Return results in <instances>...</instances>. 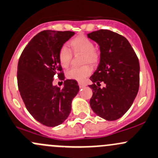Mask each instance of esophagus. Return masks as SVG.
<instances>
[{"label": "esophagus", "mask_w": 158, "mask_h": 158, "mask_svg": "<svg viewBox=\"0 0 158 158\" xmlns=\"http://www.w3.org/2000/svg\"><path fill=\"white\" fill-rule=\"evenodd\" d=\"M79 86L80 89H82V88H84L85 86H86V84L82 83V82H79Z\"/></svg>", "instance_id": "1"}]
</instances>
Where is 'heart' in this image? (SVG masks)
I'll list each match as a JSON object with an SVG mask.
<instances>
[{"label": "heart", "instance_id": "heart-1", "mask_svg": "<svg viewBox=\"0 0 158 158\" xmlns=\"http://www.w3.org/2000/svg\"><path fill=\"white\" fill-rule=\"evenodd\" d=\"M71 49L75 54L81 53L83 54L82 63L95 65L100 60V54L94 48V44L92 40L84 35H79L69 41ZM58 58L60 65L66 68L70 64L72 60V53L66 46H63L60 49ZM92 68L89 65L80 67H73L66 72V77L77 82H84L85 79L92 73Z\"/></svg>", "mask_w": 158, "mask_h": 158}]
</instances>
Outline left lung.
<instances>
[{"mask_svg": "<svg viewBox=\"0 0 158 158\" xmlns=\"http://www.w3.org/2000/svg\"><path fill=\"white\" fill-rule=\"evenodd\" d=\"M88 38L98 44L100 62L90 77L92 110L101 118L113 121L130 108L139 88V62L128 40L107 29L89 33ZM101 82L106 85L102 89Z\"/></svg>", "mask_w": 158, "mask_h": 158, "instance_id": "obj_1", "label": "left lung"}]
</instances>
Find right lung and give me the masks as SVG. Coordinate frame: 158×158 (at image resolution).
<instances>
[{
    "mask_svg": "<svg viewBox=\"0 0 158 158\" xmlns=\"http://www.w3.org/2000/svg\"><path fill=\"white\" fill-rule=\"evenodd\" d=\"M74 34L70 31H41L26 45L18 62L17 83L23 102L29 114L46 127H57L65 121L79 92L73 79L64 81L62 89L53 85L55 75L64 79L58 54Z\"/></svg>",
    "mask_w": 158,
    "mask_h": 158,
    "instance_id": "obj_1",
    "label": "right lung"
}]
</instances>
